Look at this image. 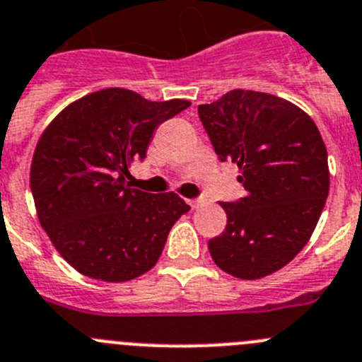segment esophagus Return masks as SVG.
<instances>
[{"label":"esophagus","instance_id":"1","mask_svg":"<svg viewBox=\"0 0 362 362\" xmlns=\"http://www.w3.org/2000/svg\"><path fill=\"white\" fill-rule=\"evenodd\" d=\"M188 204H190L192 208H199V206H203V204H206V199H203V197L188 199Z\"/></svg>","mask_w":362,"mask_h":362}]
</instances>
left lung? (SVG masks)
<instances>
[{
	"mask_svg": "<svg viewBox=\"0 0 362 362\" xmlns=\"http://www.w3.org/2000/svg\"><path fill=\"white\" fill-rule=\"evenodd\" d=\"M199 118L247 192L221 203L228 224L208 242L211 258L235 278L267 276L303 250L320 221L330 187L323 138L307 112L269 93L233 89L199 105Z\"/></svg>",
	"mask_w": 362,
	"mask_h": 362,
	"instance_id": "obj_1",
	"label": "left lung"
}]
</instances>
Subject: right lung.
Masks as SVG:
<instances>
[{
    "label": "right lung",
    "instance_id": "add662e5",
    "mask_svg": "<svg viewBox=\"0 0 362 362\" xmlns=\"http://www.w3.org/2000/svg\"><path fill=\"white\" fill-rule=\"evenodd\" d=\"M188 105L109 88L49 122L32 158L30 188L41 226L73 269L116 284L154 267L168 231L190 206L174 192L127 187L125 175L145 158L154 129Z\"/></svg>",
    "mask_w": 362,
    "mask_h": 362
}]
</instances>
